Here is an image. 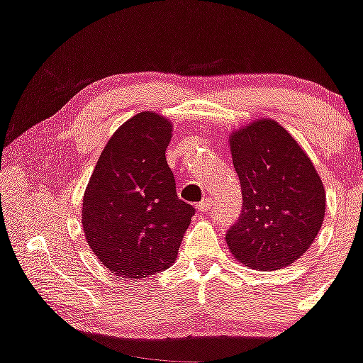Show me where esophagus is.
I'll list each match as a JSON object with an SVG mask.
<instances>
[{
    "instance_id": "esophagus-1",
    "label": "esophagus",
    "mask_w": 363,
    "mask_h": 363,
    "mask_svg": "<svg viewBox=\"0 0 363 363\" xmlns=\"http://www.w3.org/2000/svg\"><path fill=\"white\" fill-rule=\"evenodd\" d=\"M211 204H213V199L211 198H206V199L201 201V203L196 204V209H198L199 213H206L208 209L211 208Z\"/></svg>"
}]
</instances>
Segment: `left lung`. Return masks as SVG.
Segmentation results:
<instances>
[{
  "label": "left lung",
  "mask_w": 363,
  "mask_h": 363,
  "mask_svg": "<svg viewBox=\"0 0 363 363\" xmlns=\"http://www.w3.org/2000/svg\"><path fill=\"white\" fill-rule=\"evenodd\" d=\"M243 209L226 233L238 262L257 270L294 264L321 230L326 194L320 174L292 135L270 118L230 133Z\"/></svg>",
  "instance_id": "obj_1"
}]
</instances>
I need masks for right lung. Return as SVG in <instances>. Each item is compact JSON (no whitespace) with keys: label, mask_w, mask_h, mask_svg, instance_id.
<instances>
[{"label":"right lung","mask_w":363,"mask_h":363,"mask_svg":"<svg viewBox=\"0 0 363 363\" xmlns=\"http://www.w3.org/2000/svg\"><path fill=\"white\" fill-rule=\"evenodd\" d=\"M169 118L142 111L125 121L99 155L82 198L91 250L118 277L155 276L177 259L194 208L177 198L165 150Z\"/></svg>","instance_id":"add662e5"}]
</instances>
